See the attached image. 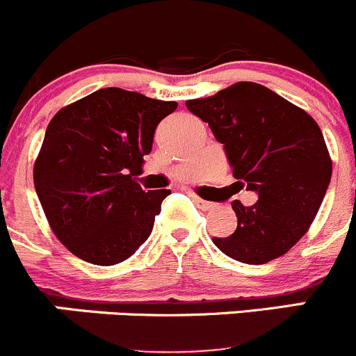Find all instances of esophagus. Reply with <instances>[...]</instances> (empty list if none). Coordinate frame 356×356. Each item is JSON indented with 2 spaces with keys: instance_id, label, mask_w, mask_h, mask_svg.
Listing matches in <instances>:
<instances>
[{
  "instance_id": "esophagus-1",
  "label": "esophagus",
  "mask_w": 356,
  "mask_h": 356,
  "mask_svg": "<svg viewBox=\"0 0 356 356\" xmlns=\"http://www.w3.org/2000/svg\"><path fill=\"white\" fill-rule=\"evenodd\" d=\"M193 200H195V204H197V206H199L202 211H211V209H214V207H216V204L209 202V200L200 199V197H197V195H193Z\"/></svg>"
}]
</instances>
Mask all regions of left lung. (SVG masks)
Listing matches in <instances>:
<instances>
[{"instance_id":"obj_1","label":"left lung","mask_w":356,"mask_h":356,"mask_svg":"<svg viewBox=\"0 0 356 356\" xmlns=\"http://www.w3.org/2000/svg\"><path fill=\"white\" fill-rule=\"evenodd\" d=\"M207 122L241 188L258 202H232L237 228L214 245L248 265L286 254L308 232L320 209L332 161L312 115L258 83H237L207 98L186 102Z\"/></svg>"}]
</instances>
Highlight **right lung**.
I'll return each instance as SVG.
<instances>
[{"mask_svg": "<svg viewBox=\"0 0 356 356\" xmlns=\"http://www.w3.org/2000/svg\"><path fill=\"white\" fill-rule=\"evenodd\" d=\"M177 102L102 88L55 114L34 164V186L58 241L83 261L118 265L149 238L170 190L135 181L157 124Z\"/></svg>", "mask_w": 356, "mask_h": 356, "instance_id": "obj_1", "label": "right lung"}]
</instances>
